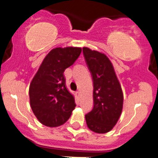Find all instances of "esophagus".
I'll list each match as a JSON object with an SVG mask.
<instances>
[{"instance_id":"esophagus-1","label":"esophagus","mask_w":158,"mask_h":158,"mask_svg":"<svg viewBox=\"0 0 158 158\" xmlns=\"http://www.w3.org/2000/svg\"><path fill=\"white\" fill-rule=\"evenodd\" d=\"M76 94L77 96H79V95H80V92H79V91H77V92H76Z\"/></svg>"}]
</instances>
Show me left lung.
<instances>
[{"label":"left lung","mask_w":158,"mask_h":158,"mask_svg":"<svg viewBox=\"0 0 158 158\" xmlns=\"http://www.w3.org/2000/svg\"><path fill=\"white\" fill-rule=\"evenodd\" d=\"M84 58L93 82L94 106L85 114L88 128L95 133L110 131L116 125L123 107V92L109 59L87 47Z\"/></svg>","instance_id":"8db88e82"}]
</instances>
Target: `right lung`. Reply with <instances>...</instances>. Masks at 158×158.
<instances>
[{"label": "right lung", "instance_id": "add662e5", "mask_svg": "<svg viewBox=\"0 0 158 158\" xmlns=\"http://www.w3.org/2000/svg\"><path fill=\"white\" fill-rule=\"evenodd\" d=\"M82 52L79 47L52 49L44 58L30 85V103L33 114L46 126L63 125L76 107L73 95L66 86L65 69Z\"/></svg>", "mask_w": 158, "mask_h": 158}]
</instances>
